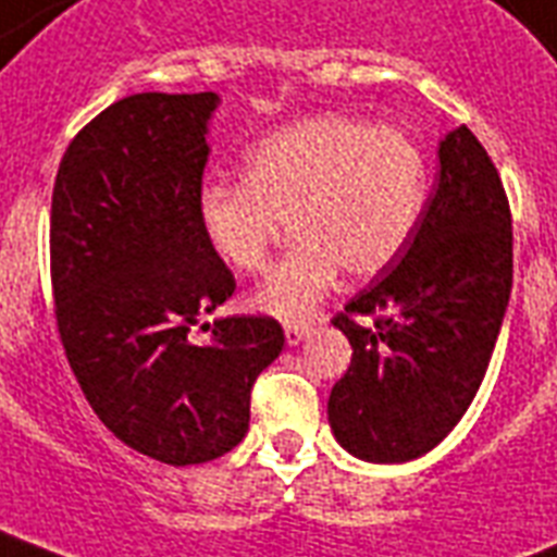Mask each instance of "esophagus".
Returning <instances> with one entry per match:
<instances>
[{"label":"esophagus","instance_id":"esophagus-1","mask_svg":"<svg viewBox=\"0 0 557 557\" xmlns=\"http://www.w3.org/2000/svg\"><path fill=\"white\" fill-rule=\"evenodd\" d=\"M309 335V324H286V345L295 347L300 345Z\"/></svg>","mask_w":557,"mask_h":557}]
</instances>
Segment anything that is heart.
Instances as JSON below:
<instances>
[{
	"label": "heart",
	"instance_id": "obj_1",
	"mask_svg": "<svg viewBox=\"0 0 557 557\" xmlns=\"http://www.w3.org/2000/svg\"><path fill=\"white\" fill-rule=\"evenodd\" d=\"M426 189V157L406 131L312 116L253 143L242 181L203 184L198 227L224 265L257 271L292 222L297 245L269 271L250 307L280 321H304L342 269L373 277L400 257Z\"/></svg>",
	"mask_w": 557,
	"mask_h": 557
}]
</instances>
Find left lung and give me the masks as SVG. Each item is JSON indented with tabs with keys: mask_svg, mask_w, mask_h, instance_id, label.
<instances>
[{
	"mask_svg": "<svg viewBox=\"0 0 557 557\" xmlns=\"http://www.w3.org/2000/svg\"><path fill=\"white\" fill-rule=\"evenodd\" d=\"M438 184L403 260L333 318L354 347L326 403L356 458L400 465L438 447L485 380L511 297V210L470 127L438 146Z\"/></svg>",
	"mask_w": 557,
	"mask_h": 557,
	"instance_id": "obj_1",
	"label": "left lung"
}]
</instances>
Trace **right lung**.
<instances>
[{"label": "right lung", "instance_id": "1", "mask_svg": "<svg viewBox=\"0 0 557 557\" xmlns=\"http://www.w3.org/2000/svg\"><path fill=\"white\" fill-rule=\"evenodd\" d=\"M215 92H137L101 110L61 160L52 193V292L81 392L122 444L203 465L248 432L250 388L283 350L269 315L219 318L236 280L198 227ZM210 326V324H207Z\"/></svg>", "mask_w": 557, "mask_h": 557}]
</instances>
